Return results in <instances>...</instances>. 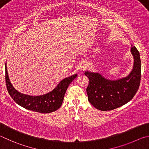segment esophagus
<instances>
[{"label": "esophagus", "mask_w": 149, "mask_h": 149, "mask_svg": "<svg viewBox=\"0 0 149 149\" xmlns=\"http://www.w3.org/2000/svg\"><path fill=\"white\" fill-rule=\"evenodd\" d=\"M88 67V64L85 61H82V63H80V69L81 71H83L86 68Z\"/></svg>", "instance_id": "obj_1"}]
</instances>
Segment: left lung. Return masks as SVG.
Segmentation results:
<instances>
[{
    "mask_svg": "<svg viewBox=\"0 0 149 149\" xmlns=\"http://www.w3.org/2000/svg\"><path fill=\"white\" fill-rule=\"evenodd\" d=\"M134 65L130 74L117 80H110L100 72L85 71L89 79L86 92L88 101L95 107L102 111H111L125 105L132 100L139 89L141 63L139 52L131 45Z\"/></svg>",
    "mask_w": 149,
    "mask_h": 149,
    "instance_id": "left-lung-1",
    "label": "left lung"
}]
</instances>
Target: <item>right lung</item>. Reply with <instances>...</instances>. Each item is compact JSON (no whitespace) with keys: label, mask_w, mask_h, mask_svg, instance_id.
Masks as SVG:
<instances>
[{"label":"right lung","mask_w":149,"mask_h":149,"mask_svg":"<svg viewBox=\"0 0 149 149\" xmlns=\"http://www.w3.org/2000/svg\"><path fill=\"white\" fill-rule=\"evenodd\" d=\"M5 80L9 94L18 105L29 111L40 113H49L56 111L61 106L63 98L69 84L77 77L74 74L63 79L51 92L44 95L33 96L22 93L13 86L8 74L5 63Z\"/></svg>","instance_id":"obj_1"}]
</instances>
